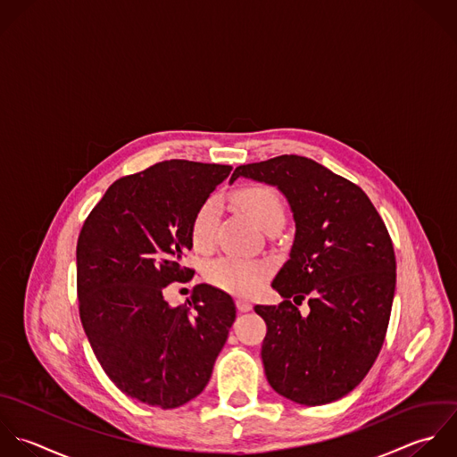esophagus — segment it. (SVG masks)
Here are the masks:
<instances>
[{
	"label": "esophagus",
	"mask_w": 457,
	"mask_h": 457,
	"mask_svg": "<svg viewBox=\"0 0 457 457\" xmlns=\"http://www.w3.org/2000/svg\"><path fill=\"white\" fill-rule=\"evenodd\" d=\"M237 308H238V312H249V310L253 308V304H251L247 299L238 297V299H237Z\"/></svg>",
	"instance_id": "esophagus-1"
}]
</instances>
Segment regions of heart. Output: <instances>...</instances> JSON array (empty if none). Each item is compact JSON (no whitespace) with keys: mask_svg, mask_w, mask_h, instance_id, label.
Listing matches in <instances>:
<instances>
[{"mask_svg":"<svg viewBox=\"0 0 457 457\" xmlns=\"http://www.w3.org/2000/svg\"><path fill=\"white\" fill-rule=\"evenodd\" d=\"M231 201L263 229H267L276 222H283L285 219L283 199L279 192L270 185H265V183L242 185L237 190H233ZM219 215H220V206L217 197H206L197 206L190 224V238L195 251L208 253L213 249ZM265 272L267 269L263 263L224 256L212 262L206 267L204 278L210 285L224 292H231L238 295H253L262 287Z\"/></svg>","mask_w":457,"mask_h":457,"instance_id":"heart-1","label":"heart"}]
</instances>
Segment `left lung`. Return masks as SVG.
<instances>
[{
  "label": "left lung",
  "instance_id": "8db88e82",
  "mask_svg": "<svg viewBox=\"0 0 457 457\" xmlns=\"http://www.w3.org/2000/svg\"><path fill=\"white\" fill-rule=\"evenodd\" d=\"M238 176L276 185L295 219L290 258L272 281L285 301L254 306L267 324V381L297 404L338 401L365 379L388 331L397 263L386 224L356 183L304 156L238 165Z\"/></svg>",
  "mask_w": 457,
  "mask_h": 457
}]
</instances>
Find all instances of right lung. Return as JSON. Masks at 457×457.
Returning a JSON list of instances; mask_svg holds the SVG:
<instances>
[{
  "label": "right lung",
  "mask_w": 457,
  "mask_h": 457,
  "mask_svg": "<svg viewBox=\"0 0 457 457\" xmlns=\"http://www.w3.org/2000/svg\"><path fill=\"white\" fill-rule=\"evenodd\" d=\"M231 165L165 160L113 181L83 222L76 292L83 331L110 381L128 397L172 410L195 399L235 322L233 299L195 285L170 306L167 285L192 279L197 206Z\"/></svg>",
  "instance_id": "obj_1"
}]
</instances>
